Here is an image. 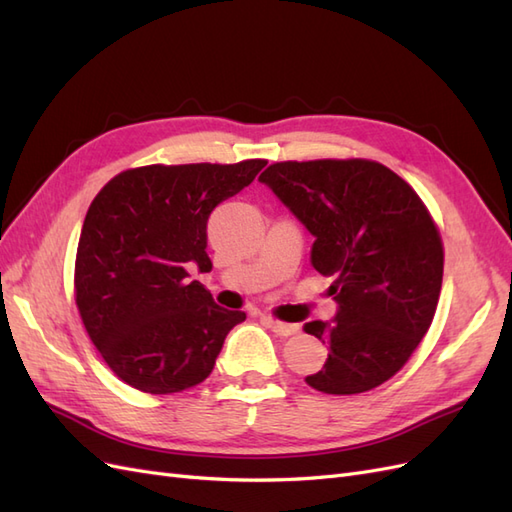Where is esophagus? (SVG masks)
Instances as JSON below:
<instances>
[{
	"label": "esophagus",
	"mask_w": 512,
	"mask_h": 512,
	"mask_svg": "<svg viewBox=\"0 0 512 512\" xmlns=\"http://www.w3.org/2000/svg\"><path fill=\"white\" fill-rule=\"evenodd\" d=\"M264 322L270 326V329L277 333V335H281V337H290V335H294V333H298V324H287V322H279V320H274V318H264Z\"/></svg>",
	"instance_id": "1"
}]
</instances>
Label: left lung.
I'll return each instance as SVG.
<instances>
[{
    "instance_id": "1",
    "label": "left lung",
    "mask_w": 512,
    "mask_h": 512,
    "mask_svg": "<svg viewBox=\"0 0 512 512\" xmlns=\"http://www.w3.org/2000/svg\"><path fill=\"white\" fill-rule=\"evenodd\" d=\"M259 181L313 235L311 266L335 279V318L305 324L329 346L307 385L335 396L383 385L422 342L439 303L443 244L426 205L370 160L277 162Z\"/></svg>"
}]
</instances>
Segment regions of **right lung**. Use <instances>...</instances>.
Returning a JSON list of instances; mask_svg holds the SVG:
<instances>
[{"instance_id":"obj_1","label":"right lung","mask_w":512,"mask_h":512,"mask_svg":"<svg viewBox=\"0 0 512 512\" xmlns=\"http://www.w3.org/2000/svg\"><path fill=\"white\" fill-rule=\"evenodd\" d=\"M266 160L131 168L90 203L77 244L75 303L110 370L144 393H177L212 374L244 311L214 303L188 268L212 270L207 218Z\"/></svg>"}]
</instances>
